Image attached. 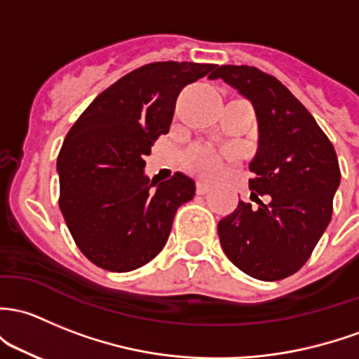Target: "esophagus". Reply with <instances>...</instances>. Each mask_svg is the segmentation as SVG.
I'll use <instances>...</instances> for the list:
<instances>
[{
    "instance_id": "obj_1",
    "label": "esophagus",
    "mask_w": 359,
    "mask_h": 359,
    "mask_svg": "<svg viewBox=\"0 0 359 359\" xmlns=\"http://www.w3.org/2000/svg\"><path fill=\"white\" fill-rule=\"evenodd\" d=\"M210 191H211V186L208 182H201V180H199V182L196 184V192H198V194H206V192Z\"/></svg>"
}]
</instances>
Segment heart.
Wrapping results in <instances>:
<instances>
[{"instance_id": "b5f03b06", "label": "heart", "mask_w": 359, "mask_h": 359, "mask_svg": "<svg viewBox=\"0 0 359 359\" xmlns=\"http://www.w3.org/2000/svg\"><path fill=\"white\" fill-rule=\"evenodd\" d=\"M189 165L191 168L198 170V172L213 173L220 168V158H218L211 149L198 146V148L192 149L189 156Z\"/></svg>"}]
</instances>
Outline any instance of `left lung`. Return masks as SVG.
<instances>
[{
	"instance_id": "obj_1",
	"label": "left lung",
	"mask_w": 359,
	"mask_h": 359,
	"mask_svg": "<svg viewBox=\"0 0 359 359\" xmlns=\"http://www.w3.org/2000/svg\"><path fill=\"white\" fill-rule=\"evenodd\" d=\"M224 79L252 103L258 151L249 170L251 199L218 222L225 255L258 280L296 273L325 232L341 182L337 154L316 120L273 75L256 67L222 65Z\"/></svg>"
}]
</instances>
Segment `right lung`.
Segmentation results:
<instances>
[{"instance_id": "1", "label": "right lung", "mask_w": 359, "mask_h": 359, "mask_svg": "<svg viewBox=\"0 0 359 359\" xmlns=\"http://www.w3.org/2000/svg\"><path fill=\"white\" fill-rule=\"evenodd\" d=\"M217 65L156 62L104 89L72 126L58 154L60 210L82 255L100 269L130 271L167 244L194 180L177 172L156 185L144 158L167 134L177 97Z\"/></svg>"}]
</instances>
